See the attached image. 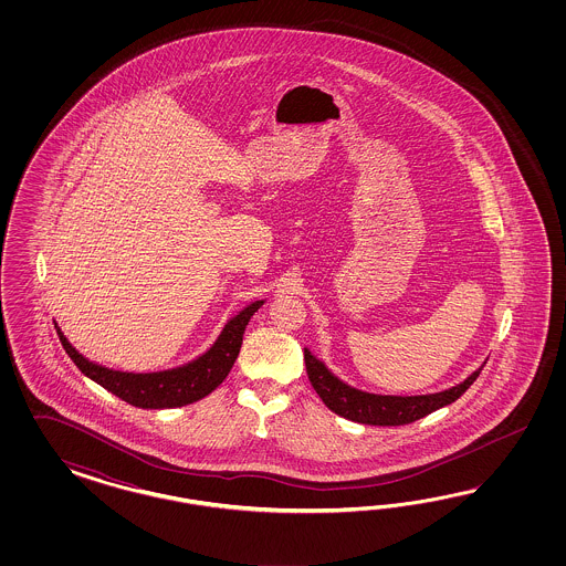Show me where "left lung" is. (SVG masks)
<instances>
[{
	"label": "left lung",
	"mask_w": 566,
	"mask_h": 566,
	"mask_svg": "<svg viewBox=\"0 0 566 566\" xmlns=\"http://www.w3.org/2000/svg\"><path fill=\"white\" fill-rule=\"evenodd\" d=\"M305 365H307V376L313 390L324 400L329 411L340 415L344 419H350L355 423H365V426H407L429 412L438 411L446 405L454 402L457 398L469 390V386L478 379L481 374L475 369L471 376L463 379L461 384L448 388L444 392L436 395L421 396H386L369 395L363 392L359 388H353L344 384L340 377L334 376L324 360L317 359L311 355V350L305 348Z\"/></svg>",
	"instance_id": "8db88e82"
}]
</instances>
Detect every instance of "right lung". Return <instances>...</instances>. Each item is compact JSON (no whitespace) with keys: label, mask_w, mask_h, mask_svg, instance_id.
Masks as SVG:
<instances>
[{"label":"right lung","mask_w":566,"mask_h":566,"mask_svg":"<svg viewBox=\"0 0 566 566\" xmlns=\"http://www.w3.org/2000/svg\"><path fill=\"white\" fill-rule=\"evenodd\" d=\"M263 303L265 301H255L240 308L234 317L226 322L216 343L211 344L197 359L171 369L147 371V374L120 371V369H112L95 360L86 359L85 355H81L69 343V338L64 336L60 326L55 322L53 324L70 359L74 360V365L88 379H93L107 392L118 396L124 402L138 409H174V407H185L206 398L222 384L239 357L244 329Z\"/></svg>","instance_id":"1"}]
</instances>
